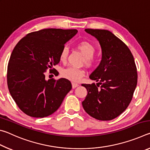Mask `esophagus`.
I'll return each instance as SVG.
<instances>
[{"label":"esophagus","instance_id":"1","mask_svg":"<svg viewBox=\"0 0 150 150\" xmlns=\"http://www.w3.org/2000/svg\"><path fill=\"white\" fill-rule=\"evenodd\" d=\"M79 86V84H77V83H72V87L73 88H75L77 87H78Z\"/></svg>","mask_w":150,"mask_h":150}]
</instances>
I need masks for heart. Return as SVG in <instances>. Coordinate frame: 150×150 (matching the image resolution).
<instances>
[{"mask_svg":"<svg viewBox=\"0 0 150 150\" xmlns=\"http://www.w3.org/2000/svg\"><path fill=\"white\" fill-rule=\"evenodd\" d=\"M77 49L85 56V63L87 65L93 66L95 64L96 59L93 56L96 52V47L92 43L88 41H81L77 44ZM69 50L67 47H63L61 50L59 59L62 62L67 61ZM85 74L84 69L73 67H68L61 71V75L63 77L73 82H78L81 80Z\"/></svg>","mask_w":150,"mask_h":150,"instance_id":"1","label":"heart"}]
</instances>
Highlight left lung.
I'll return each mask as SVG.
<instances>
[{"label":"left lung","instance_id":"1","mask_svg":"<svg viewBox=\"0 0 150 150\" xmlns=\"http://www.w3.org/2000/svg\"><path fill=\"white\" fill-rule=\"evenodd\" d=\"M98 40L102 60L89 78L98 82L82 84L88 94L82 102L86 112L99 120H111L126 110L132 99L138 73L132 54L124 43L106 30L85 29Z\"/></svg>","mask_w":150,"mask_h":150}]
</instances>
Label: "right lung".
I'll return each mask as SVG.
<instances>
[{
	"label": "right lung",
	"mask_w": 150,
	"mask_h": 150,
	"mask_svg": "<svg viewBox=\"0 0 150 150\" xmlns=\"http://www.w3.org/2000/svg\"><path fill=\"white\" fill-rule=\"evenodd\" d=\"M77 30L43 29L28 34L14 47L7 69V84L12 98L24 113L32 117L52 115L72 88L64 78L46 80L45 72L58 75L53 65L59 62L61 50Z\"/></svg>",
	"instance_id": "right-lung-1"
}]
</instances>
